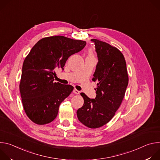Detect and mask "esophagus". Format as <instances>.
Returning a JSON list of instances; mask_svg holds the SVG:
<instances>
[{
    "label": "esophagus",
    "instance_id": "34e87169",
    "mask_svg": "<svg viewBox=\"0 0 160 160\" xmlns=\"http://www.w3.org/2000/svg\"><path fill=\"white\" fill-rule=\"evenodd\" d=\"M73 93L75 94H80V91L79 90H78L77 89H76V88H74L73 89Z\"/></svg>",
    "mask_w": 160,
    "mask_h": 160
}]
</instances>
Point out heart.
<instances>
[{
  "label": "heart",
  "mask_w": 160,
  "mask_h": 160,
  "mask_svg": "<svg viewBox=\"0 0 160 160\" xmlns=\"http://www.w3.org/2000/svg\"><path fill=\"white\" fill-rule=\"evenodd\" d=\"M89 56H91V57H92V53H91V52H90V54H89Z\"/></svg>",
  "instance_id": "heart-1"
}]
</instances>
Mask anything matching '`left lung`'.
<instances>
[{"instance_id": "left-lung-1", "label": "left lung", "mask_w": 160, "mask_h": 160, "mask_svg": "<svg viewBox=\"0 0 160 160\" xmlns=\"http://www.w3.org/2000/svg\"><path fill=\"white\" fill-rule=\"evenodd\" d=\"M91 41L95 44L98 58L92 78L98 83L96 97L90 99L81 93L84 103L77 114L84 125L96 128L108 123L115 115L125 96L128 77L125 58L117 48L97 39Z\"/></svg>"}]
</instances>
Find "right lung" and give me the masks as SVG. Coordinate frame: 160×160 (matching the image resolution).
Masks as SVG:
<instances>
[{"label":"right lung","mask_w":160,"mask_h":160,"mask_svg":"<svg viewBox=\"0 0 160 160\" xmlns=\"http://www.w3.org/2000/svg\"><path fill=\"white\" fill-rule=\"evenodd\" d=\"M85 45V41L63 36L45 37L37 42L26 57L19 90L25 111L35 123L45 125L56 118L59 105L73 87L54 82L55 70H63L68 58Z\"/></svg>","instance_id":"obj_1"}]
</instances>
